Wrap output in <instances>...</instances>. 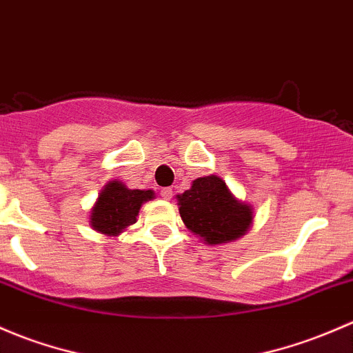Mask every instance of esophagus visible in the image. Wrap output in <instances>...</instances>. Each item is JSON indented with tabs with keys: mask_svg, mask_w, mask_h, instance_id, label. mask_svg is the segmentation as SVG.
<instances>
[{
	"mask_svg": "<svg viewBox=\"0 0 353 353\" xmlns=\"http://www.w3.org/2000/svg\"><path fill=\"white\" fill-rule=\"evenodd\" d=\"M161 196H162V199H165V201H169L170 198H172V189L170 188H164L161 191Z\"/></svg>",
	"mask_w": 353,
	"mask_h": 353,
	"instance_id": "obj_1",
	"label": "esophagus"
}]
</instances>
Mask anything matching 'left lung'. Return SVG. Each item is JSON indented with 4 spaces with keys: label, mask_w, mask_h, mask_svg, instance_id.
Returning <instances> with one entry per match:
<instances>
[{
    "label": "left lung",
    "mask_w": 353,
    "mask_h": 353,
    "mask_svg": "<svg viewBox=\"0 0 353 353\" xmlns=\"http://www.w3.org/2000/svg\"><path fill=\"white\" fill-rule=\"evenodd\" d=\"M184 225L208 245L235 242L254 223V208L235 198L221 177L205 176L177 194Z\"/></svg>",
    "instance_id": "left-lung-1"
}]
</instances>
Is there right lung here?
Wrapping results in <instances>:
<instances>
[{"label": "right lung", "mask_w": 353, "mask_h": 353, "mask_svg": "<svg viewBox=\"0 0 353 353\" xmlns=\"http://www.w3.org/2000/svg\"><path fill=\"white\" fill-rule=\"evenodd\" d=\"M155 198L152 189H130L121 181H108L89 211V226L106 236H118L137 221L143 203Z\"/></svg>", "instance_id": "add662e5"}]
</instances>
